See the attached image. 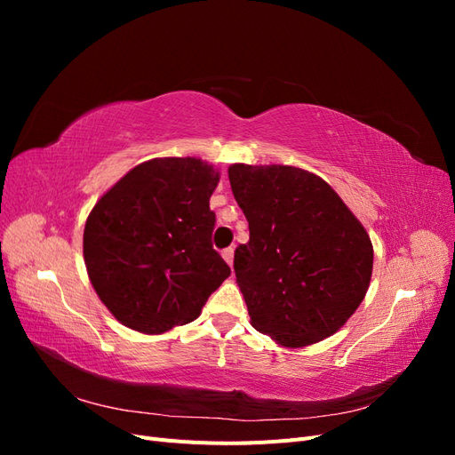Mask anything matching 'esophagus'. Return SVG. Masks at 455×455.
<instances>
[{"label": "esophagus", "mask_w": 455, "mask_h": 455, "mask_svg": "<svg viewBox=\"0 0 455 455\" xmlns=\"http://www.w3.org/2000/svg\"><path fill=\"white\" fill-rule=\"evenodd\" d=\"M233 254H235V249H231V246H229V249L222 251V256H224V259L228 261L229 266H233Z\"/></svg>", "instance_id": "34e87169"}]
</instances>
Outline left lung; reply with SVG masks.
Segmentation results:
<instances>
[{
    "mask_svg": "<svg viewBox=\"0 0 455 455\" xmlns=\"http://www.w3.org/2000/svg\"><path fill=\"white\" fill-rule=\"evenodd\" d=\"M251 239L233 259L252 326L284 347L321 341L366 296L374 251L363 224L323 178L284 164H231Z\"/></svg>",
    "mask_w": 455,
    "mask_h": 455,
    "instance_id": "1",
    "label": "left lung"
}]
</instances>
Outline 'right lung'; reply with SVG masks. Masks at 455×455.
<instances>
[{
    "mask_svg": "<svg viewBox=\"0 0 455 455\" xmlns=\"http://www.w3.org/2000/svg\"><path fill=\"white\" fill-rule=\"evenodd\" d=\"M218 180L196 157L151 159L94 204L84 233L85 266L119 323L144 334L188 324L229 277L212 249L209 201Z\"/></svg>",
    "mask_w": 455,
    "mask_h": 455,
    "instance_id": "add662e5",
    "label": "right lung"
}]
</instances>
